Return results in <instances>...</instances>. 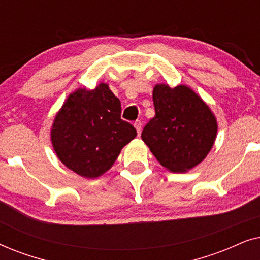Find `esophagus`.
Wrapping results in <instances>:
<instances>
[{"instance_id": "1", "label": "esophagus", "mask_w": 260, "mask_h": 260, "mask_svg": "<svg viewBox=\"0 0 260 260\" xmlns=\"http://www.w3.org/2000/svg\"><path fill=\"white\" fill-rule=\"evenodd\" d=\"M134 125H135V127H136L137 134L141 135V131H142V122H141V120H136V122L134 123Z\"/></svg>"}]
</instances>
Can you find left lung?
I'll list each match as a JSON object with an SVG mask.
<instances>
[{
    "instance_id": "obj_1",
    "label": "left lung",
    "mask_w": 260,
    "mask_h": 260,
    "mask_svg": "<svg viewBox=\"0 0 260 260\" xmlns=\"http://www.w3.org/2000/svg\"><path fill=\"white\" fill-rule=\"evenodd\" d=\"M155 116L142 131V140L157 161L174 173L199 165L214 143L216 120L211 110L189 87L156 85L152 92Z\"/></svg>"
}]
</instances>
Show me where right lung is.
Masks as SVG:
<instances>
[{
	"mask_svg": "<svg viewBox=\"0 0 260 260\" xmlns=\"http://www.w3.org/2000/svg\"><path fill=\"white\" fill-rule=\"evenodd\" d=\"M119 99L106 84L93 91L79 88L67 98L52 127L60 161L84 177H98L118 157L137 131L120 118Z\"/></svg>",
	"mask_w": 260,
	"mask_h": 260,
	"instance_id": "right-lung-1",
	"label": "right lung"
}]
</instances>
